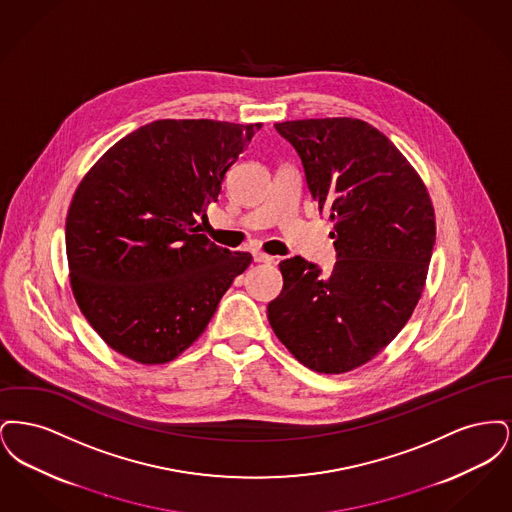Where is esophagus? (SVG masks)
I'll use <instances>...</instances> for the list:
<instances>
[{
	"label": "esophagus",
	"instance_id": "obj_1",
	"mask_svg": "<svg viewBox=\"0 0 512 512\" xmlns=\"http://www.w3.org/2000/svg\"><path fill=\"white\" fill-rule=\"evenodd\" d=\"M253 261H255V263H265V265H272L276 259H274V257H270V255H267V253L255 251V253H253Z\"/></svg>",
	"mask_w": 512,
	"mask_h": 512
}]
</instances>
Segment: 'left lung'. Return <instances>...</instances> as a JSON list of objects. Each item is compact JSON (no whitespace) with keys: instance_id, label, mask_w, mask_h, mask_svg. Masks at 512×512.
<instances>
[{"instance_id":"obj_1","label":"left lung","mask_w":512,"mask_h":512,"mask_svg":"<svg viewBox=\"0 0 512 512\" xmlns=\"http://www.w3.org/2000/svg\"><path fill=\"white\" fill-rule=\"evenodd\" d=\"M274 128L299 153L320 215L334 222L338 261L328 274L301 257L282 261L268 322L301 365L343 374L374 359L413 315L436 244L434 205L413 165L368 122Z\"/></svg>"}]
</instances>
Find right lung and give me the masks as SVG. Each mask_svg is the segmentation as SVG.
I'll return each instance as SVG.
<instances>
[{
	"label": "right lung",
	"mask_w": 512,
	"mask_h": 512,
	"mask_svg": "<svg viewBox=\"0 0 512 512\" xmlns=\"http://www.w3.org/2000/svg\"><path fill=\"white\" fill-rule=\"evenodd\" d=\"M257 124L149 122L86 172L67 213L74 299L101 340L142 365H165L207 328L251 265L199 234L197 219Z\"/></svg>",
	"instance_id": "1"
}]
</instances>
